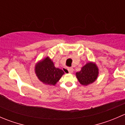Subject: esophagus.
<instances>
[{"label": "esophagus", "instance_id": "obj_1", "mask_svg": "<svg viewBox=\"0 0 125 125\" xmlns=\"http://www.w3.org/2000/svg\"><path fill=\"white\" fill-rule=\"evenodd\" d=\"M68 71L69 73H72L73 72V71H74V69H73V68L72 67H70V68H68Z\"/></svg>", "mask_w": 125, "mask_h": 125}]
</instances>
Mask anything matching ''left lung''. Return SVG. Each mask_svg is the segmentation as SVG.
Masks as SVG:
<instances>
[{
    "label": "left lung",
    "instance_id": "8db88e82",
    "mask_svg": "<svg viewBox=\"0 0 125 125\" xmlns=\"http://www.w3.org/2000/svg\"><path fill=\"white\" fill-rule=\"evenodd\" d=\"M99 69L95 63L89 62L82 68V70L76 73V77L80 84L88 85L92 83L97 78Z\"/></svg>",
    "mask_w": 125,
    "mask_h": 125
}]
</instances>
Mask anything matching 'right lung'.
I'll use <instances>...</instances> for the list:
<instances>
[{
    "mask_svg": "<svg viewBox=\"0 0 125 125\" xmlns=\"http://www.w3.org/2000/svg\"><path fill=\"white\" fill-rule=\"evenodd\" d=\"M35 73L42 82L49 85H55L64 74L62 70L55 67L48 57L36 64Z\"/></svg>",
    "mask_w": 125,
    "mask_h": 125,
    "instance_id": "1",
    "label": "right lung"
}]
</instances>
